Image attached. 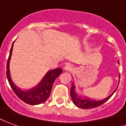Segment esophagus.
<instances>
[{"instance_id":"obj_1","label":"esophagus","mask_w":126,"mask_h":126,"mask_svg":"<svg viewBox=\"0 0 126 126\" xmlns=\"http://www.w3.org/2000/svg\"><path fill=\"white\" fill-rule=\"evenodd\" d=\"M73 69V66L70 64H66V66H64V70L66 71H71Z\"/></svg>"}]
</instances>
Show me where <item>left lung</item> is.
<instances>
[{
  "label": "left lung",
  "instance_id": "obj_1",
  "mask_svg": "<svg viewBox=\"0 0 126 126\" xmlns=\"http://www.w3.org/2000/svg\"><path fill=\"white\" fill-rule=\"evenodd\" d=\"M118 64H120L119 61H118ZM120 77V75L119 76V78ZM119 81H120V79H119ZM119 82H118V84H119ZM118 86H117L115 90H113L108 96L103 98L102 100H93V99L89 98L88 96H86V95L83 96V95H78V93L76 92L75 85L74 84V83H72L70 89V95L72 100V102L76 106L78 107V108H83V109H89V108H94V107L100 106L101 104H103L104 103L106 102L107 100H108V99L113 95V93L116 92V90L118 88Z\"/></svg>",
  "mask_w": 126,
  "mask_h": 126
}]
</instances>
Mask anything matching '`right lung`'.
<instances>
[{
    "label": "right lung",
    "mask_w": 126,
    "mask_h": 126,
    "mask_svg": "<svg viewBox=\"0 0 126 126\" xmlns=\"http://www.w3.org/2000/svg\"><path fill=\"white\" fill-rule=\"evenodd\" d=\"M11 47L10 54L7 61L6 65V76L9 82L11 88L13 89L16 95L18 97L24 102L30 105H38L46 102V100L49 98L50 95L51 90L52 88L53 84L55 81L56 78L58 77L62 72L61 68L54 69L52 70L48 71L44 77L42 78L41 81L36 86L28 90H22L17 87L15 84L11 79L10 73V62L12 52H13V44Z\"/></svg>",
    "instance_id": "obj_1"
}]
</instances>
